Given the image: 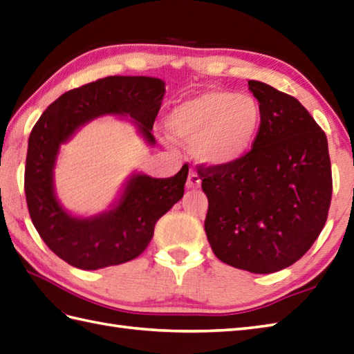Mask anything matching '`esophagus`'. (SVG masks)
Masks as SVG:
<instances>
[{
	"mask_svg": "<svg viewBox=\"0 0 354 354\" xmlns=\"http://www.w3.org/2000/svg\"><path fill=\"white\" fill-rule=\"evenodd\" d=\"M202 184V179L201 176L196 174V171H190L188 174V178H187V183H185V187L188 188V190H194V188H199Z\"/></svg>",
	"mask_w": 354,
	"mask_h": 354,
	"instance_id": "1",
	"label": "esophagus"
}]
</instances>
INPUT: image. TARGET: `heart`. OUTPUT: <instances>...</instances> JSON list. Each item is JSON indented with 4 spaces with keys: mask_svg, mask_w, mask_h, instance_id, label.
I'll return each instance as SVG.
<instances>
[{
    "mask_svg": "<svg viewBox=\"0 0 354 354\" xmlns=\"http://www.w3.org/2000/svg\"><path fill=\"white\" fill-rule=\"evenodd\" d=\"M262 110L249 93L207 90L178 104L166 118L167 134L190 143L193 157L211 167H232L253 151Z\"/></svg>",
    "mask_w": 354,
    "mask_h": 354,
    "instance_id": "obj_1",
    "label": "heart"
}]
</instances>
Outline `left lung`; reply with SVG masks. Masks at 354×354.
Returning a JSON list of instances; mask_svg holds the SVG:
<instances>
[{"label":"left lung","instance_id":"8db88e82","mask_svg":"<svg viewBox=\"0 0 354 354\" xmlns=\"http://www.w3.org/2000/svg\"><path fill=\"white\" fill-rule=\"evenodd\" d=\"M253 151L232 167H199L211 249L227 266L267 274L292 266L323 231L332 199L324 131L295 97L261 81Z\"/></svg>","mask_w":354,"mask_h":354}]
</instances>
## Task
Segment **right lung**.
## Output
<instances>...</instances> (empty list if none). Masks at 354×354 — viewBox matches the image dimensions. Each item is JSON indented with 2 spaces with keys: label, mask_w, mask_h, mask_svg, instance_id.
<instances>
[{
  "label": "right lung",
  "mask_w": 354,
  "mask_h": 354,
  "mask_svg": "<svg viewBox=\"0 0 354 354\" xmlns=\"http://www.w3.org/2000/svg\"><path fill=\"white\" fill-rule=\"evenodd\" d=\"M164 93L160 78L106 77L62 95L32 128L24 184L28 212L40 238L68 264L97 270L137 258L151 243L155 223L183 199L187 164L164 179L133 174L109 211L84 218L62 207L54 187L60 146L96 118H131L146 143L155 145L151 131Z\"/></svg>",
  "instance_id": "add662e5"
}]
</instances>
